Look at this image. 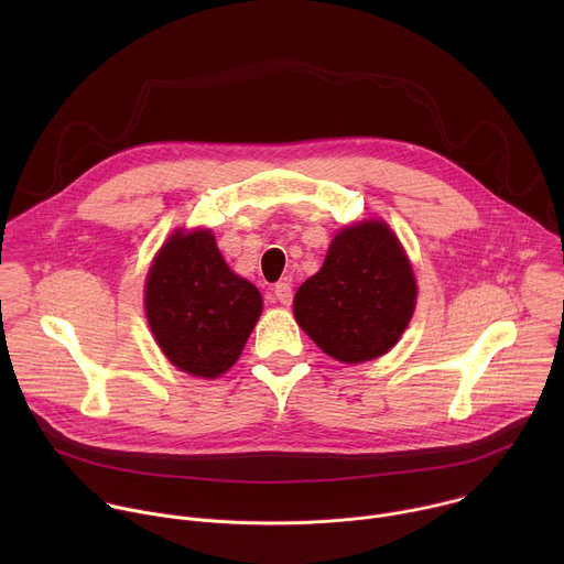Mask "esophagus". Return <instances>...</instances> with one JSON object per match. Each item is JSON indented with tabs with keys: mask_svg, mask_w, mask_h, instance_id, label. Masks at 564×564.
<instances>
[{
	"mask_svg": "<svg viewBox=\"0 0 564 564\" xmlns=\"http://www.w3.org/2000/svg\"><path fill=\"white\" fill-rule=\"evenodd\" d=\"M274 296H276V301L281 303V305H290L292 303V283L290 281H281V283H276L274 285Z\"/></svg>",
	"mask_w": 564,
	"mask_h": 564,
	"instance_id": "34e87169",
	"label": "esophagus"
}]
</instances>
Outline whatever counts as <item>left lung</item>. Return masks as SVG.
<instances>
[{"instance_id": "1", "label": "left lung", "mask_w": 564, "mask_h": 564, "mask_svg": "<svg viewBox=\"0 0 564 564\" xmlns=\"http://www.w3.org/2000/svg\"><path fill=\"white\" fill-rule=\"evenodd\" d=\"M417 283L399 238L383 220L344 227L326 261L294 294L301 330L337 361L386 355L415 312Z\"/></svg>"}]
</instances>
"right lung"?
I'll use <instances>...</instances> for the list:
<instances>
[{"label": "right lung", "instance_id": "right-lung-1", "mask_svg": "<svg viewBox=\"0 0 564 564\" xmlns=\"http://www.w3.org/2000/svg\"><path fill=\"white\" fill-rule=\"evenodd\" d=\"M261 310V292L227 268L212 229H176L149 268L144 312L153 339L194 377L214 379L229 370Z\"/></svg>", "mask_w": 564, "mask_h": 564}]
</instances>
